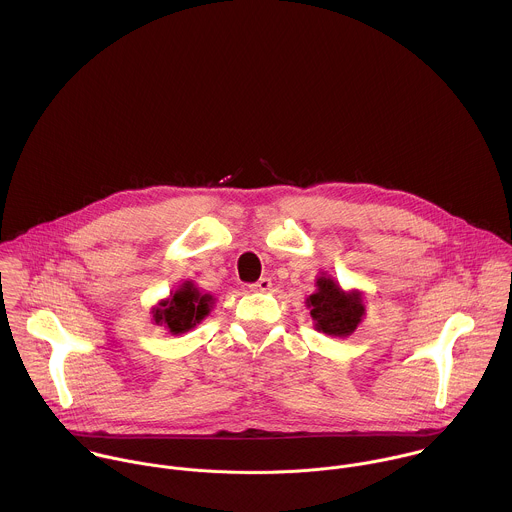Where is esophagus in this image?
<instances>
[{
	"instance_id": "esophagus-1",
	"label": "esophagus",
	"mask_w": 512,
	"mask_h": 512,
	"mask_svg": "<svg viewBox=\"0 0 512 512\" xmlns=\"http://www.w3.org/2000/svg\"><path fill=\"white\" fill-rule=\"evenodd\" d=\"M272 288V280L270 278H260L256 284L250 286L252 292H268Z\"/></svg>"
}]
</instances>
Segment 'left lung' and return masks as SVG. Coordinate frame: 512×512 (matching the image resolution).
<instances>
[{"label": "left lung", "instance_id": "8db88e82", "mask_svg": "<svg viewBox=\"0 0 512 512\" xmlns=\"http://www.w3.org/2000/svg\"><path fill=\"white\" fill-rule=\"evenodd\" d=\"M315 292L305 299L317 331L345 339L355 333L366 315L365 293L343 290L339 282L321 272L315 280Z\"/></svg>", "mask_w": 512, "mask_h": 512}]
</instances>
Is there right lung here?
Masks as SVG:
<instances>
[{
	"label": "right lung",
	"instance_id": "right-lung-1",
	"mask_svg": "<svg viewBox=\"0 0 512 512\" xmlns=\"http://www.w3.org/2000/svg\"><path fill=\"white\" fill-rule=\"evenodd\" d=\"M215 297L203 293L193 282H183L179 290L157 301L151 307V319L171 335H181L195 329L213 309Z\"/></svg>",
	"mask_w": 512,
	"mask_h": 512
}]
</instances>
